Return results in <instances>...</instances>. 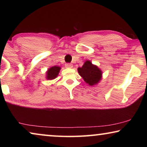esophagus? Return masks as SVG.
<instances>
[{
  "label": "esophagus",
  "instance_id": "obj_1",
  "mask_svg": "<svg viewBox=\"0 0 147 147\" xmlns=\"http://www.w3.org/2000/svg\"><path fill=\"white\" fill-rule=\"evenodd\" d=\"M65 65L66 67H67V68H71V67H73V64L69 63H65Z\"/></svg>",
  "mask_w": 147,
  "mask_h": 147
}]
</instances>
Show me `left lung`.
Instances as JSON below:
<instances>
[{"instance_id": "1", "label": "left lung", "mask_w": 147, "mask_h": 147, "mask_svg": "<svg viewBox=\"0 0 147 147\" xmlns=\"http://www.w3.org/2000/svg\"><path fill=\"white\" fill-rule=\"evenodd\" d=\"M78 71L84 81L90 86L97 84L101 79V71L89 61H86L82 67L78 69Z\"/></svg>"}]
</instances>
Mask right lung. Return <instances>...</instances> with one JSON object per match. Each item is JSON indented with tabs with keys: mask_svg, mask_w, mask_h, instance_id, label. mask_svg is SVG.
<instances>
[{
	"mask_svg": "<svg viewBox=\"0 0 147 147\" xmlns=\"http://www.w3.org/2000/svg\"><path fill=\"white\" fill-rule=\"evenodd\" d=\"M59 70H60V67H52L50 68L48 71L47 72V78L48 80H53L56 78L57 76L58 75Z\"/></svg>",
	"mask_w": 147,
	"mask_h": 147,
	"instance_id": "obj_1",
	"label": "right lung"
}]
</instances>
